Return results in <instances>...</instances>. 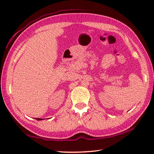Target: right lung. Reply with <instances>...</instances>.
I'll use <instances>...</instances> for the list:
<instances>
[{"instance_id": "1", "label": "right lung", "mask_w": 154, "mask_h": 154, "mask_svg": "<svg viewBox=\"0 0 154 154\" xmlns=\"http://www.w3.org/2000/svg\"><path fill=\"white\" fill-rule=\"evenodd\" d=\"M35 120H43L42 119H38V118H36V119H35Z\"/></svg>"}]
</instances>
